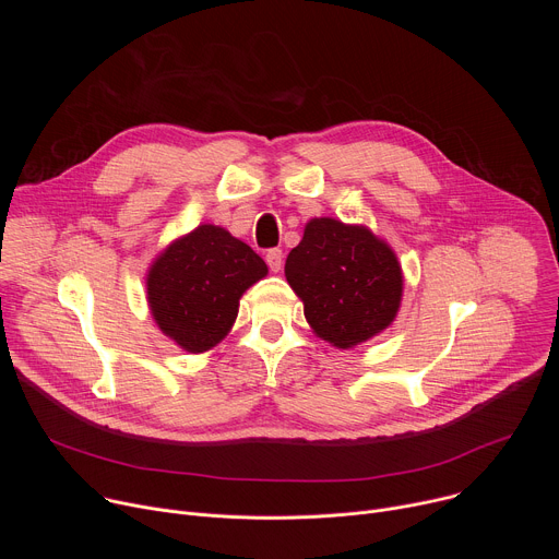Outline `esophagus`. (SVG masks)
Here are the masks:
<instances>
[{
  "instance_id": "obj_1",
  "label": "esophagus",
  "mask_w": 559,
  "mask_h": 559,
  "mask_svg": "<svg viewBox=\"0 0 559 559\" xmlns=\"http://www.w3.org/2000/svg\"><path fill=\"white\" fill-rule=\"evenodd\" d=\"M265 261H267V265H270L272 272H281V270H283V250H278V248L267 250Z\"/></svg>"
}]
</instances>
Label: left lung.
<instances>
[{
  "mask_svg": "<svg viewBox=\"0 0 559 559\" xmlns=\"http://www.w3.org/2000/svg\"><path fill=\"white\" fill-rule=\"evenodd\" d=\"M285 276L313 332L347 349L391 325L403 296L395 254L367 227L311 218L285 261Z\"/></svg>",
  "mask_w": 559,
  "mask_h": 559,
  "instance_id": "1",
  "label": "left lung"
}]
</instances>
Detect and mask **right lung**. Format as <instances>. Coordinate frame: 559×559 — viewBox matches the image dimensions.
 <instances>
[{"mask_svg": "<svg viewBox=\"0 0 559 559\" xmlns=\"http://www.w3.org/2000/svg\"><path fill=\"white\" fill-rule=\"evenodd\" d=\"M265 274V261L250 246L223 227L199 225L150 267L147 302L162 332L199 354L225 338L238 298Z\"/></svg>", "mask_w": 559, "mask_h": 559, "instance_id": "obj_1", "label": "right lung"}]
</instances>
